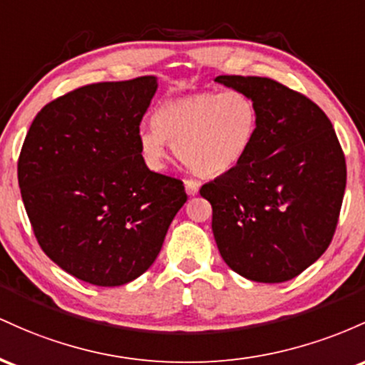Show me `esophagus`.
Masks as SVG:
<instances>
[{
    "label": "esophagus",
    "mask_w": 365,
    "mask_h": 365,
    "mask_svg": "<svg viewBox=\"0 0 365 365\" xmlns=\"http://www.w3.org/2000/svg\"><path fill=\"white\" fill-rule=\"evenodd\" d=\"M184 187H186V193L190 196H195L200 191V182L195 179H186L184 181Z\"/></svg>",
    "instance_id": "1"
}]
</instances>
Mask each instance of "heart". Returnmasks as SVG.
Instances as JSON below:
<instances>
[{
  "instance_id": "heart-1",
  "label": "heart",
  "mask_w": 365,
  "mask_h": 365,
  "mask_svg": "<svg viewBox=\"0 0 365 365\" xmlns=\"http://www.w3.org/2000/svg\"><path fill=\"white\" fill-rule=\"evenodd\" d=\"M259 130V108L241 91H203L158 106L155 125L139 130V148L151 169H163L167 146L190 170L215 175L247 157Z\"/></svg>"
}]
</instances>
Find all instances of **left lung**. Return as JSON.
<instances>
[{"label":"left lung","mask_w":365,"mask_h":365,"mask_svg":"<svg viewBox=\"0 0 365 365\" xmlns=\"http://www.w3.org/2000/svg\"><path fill=\"white\" fill-rule=\"evenodd\" d=\"M248 94L259 130L243 162L203 184L220 255L250 281L284 282L312 265L336 231L346 163L333 124L302 93L269 77L219 76Z\"/></svg>","instance_id":"left-lung-1"}]
</instances>
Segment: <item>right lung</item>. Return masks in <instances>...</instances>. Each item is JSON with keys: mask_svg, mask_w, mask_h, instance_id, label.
<instances>
[{"mask_svg": "<svg viewBox=\"0 0 365 365\" xmlns=\"http://www.w3.org/2000/svg\"><path fill=\"white\" fill-rule=\"evenodd\" d=\"M157 77L98 83L56 98L32 120L19 186L39 247L94 286L148 271L186 203L184 184L146 167L139 124Z\"/></svg>", "mask_w": 365, "mask_h": 365, "instance_id": "add662e5", "label": "right lung"}]
</instances>
